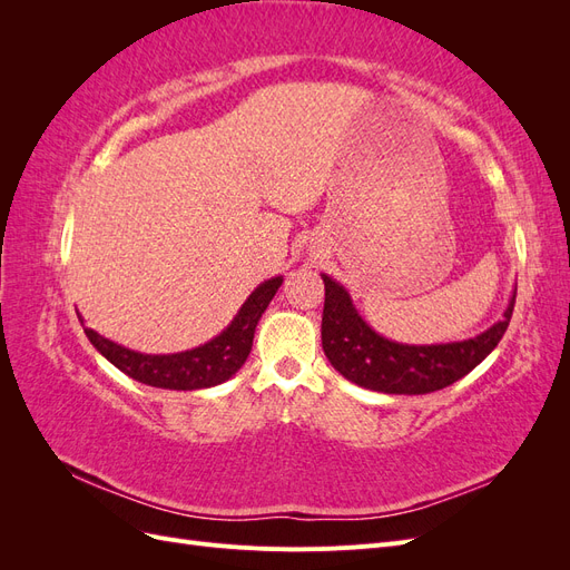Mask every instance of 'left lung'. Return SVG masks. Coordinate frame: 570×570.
<instances>
[{"instance_id":"1","label":"left lung","mask_w":570,"mask_h":570,"mask_svg":"<svg viewBox=\"0 0 570 570\" xmlns=\"http://www.w3.org/2000/svg\"><path fill=\"white\" fill-rule=\"evenodd\" d=\"M321 278L325 285L321 340L327 361L354 385L385 394H428L461 381L504 337L515 304L513 292L504 316L475 337L404 344L375 333L356 312L344 285L325 273Z\"/></svg>"}]
</instances>
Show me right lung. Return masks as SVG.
Listing matches in <instances>:
<instances>
[{
  "label": "right lung",
  "mask_w": 570,
  "mask_h": 570,
  "mask_svg": "<svg viewBox=\"0 0 570 570\" xmlns=\"http://www.w3.org/2000/svg\"><path fill=\"white\" fill-rule=\"evenodd\" d=\"M283 285V275H275L271 281L258 285L247 302L239 306L237 316L230 325L216 335L214 340L199 344L195 350L178 354H142L116 344L99 335L92 327H85V335L92 342V347L107 361L130 375L132 381L145 383L161 390H204L226 383L239 368L252 352L256 323L266 312V306L275 297V292ZM82 323V316H78Z\"/></svg>",
  "instance_id": "obj_1"
}]
</instances>
